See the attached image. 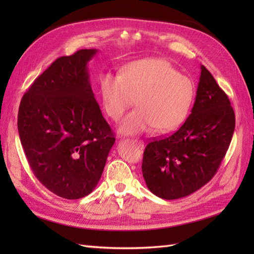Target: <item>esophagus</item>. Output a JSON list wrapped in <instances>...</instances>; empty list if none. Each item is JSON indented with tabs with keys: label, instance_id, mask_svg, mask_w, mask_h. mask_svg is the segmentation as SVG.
Here are the masks:
<instances>
[{
	"label": "esophagus",
	"instance_id": "1",
	"mask_svg": "<svg viewBox=\"0 0 254 254\" xmlns=\"http://www.w3.org/2000/svg\"><path fill=\"white\" fill-rule=\"evenodd\" d=\"M135 142H137V143H139L140 144V146H142V147H143V146H144V144H143V142L141 141V140H134Z\"/></svg>",
	"mask_w": 254,
	"mask_h": 254
}]
</instances>
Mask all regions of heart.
I'll return each instance as SVG.
<instances>
[{"instance_id":"heart-1","label":"heart","mask_w":254,"mask_h":254,"mask_svg":"<svg viewBox=\"0 0 254 254\" xmlns=\"http://www.w3.org/2000/svg\"><path fill=\"white\" fill-rule=\"evenodd\" d=\"M104 110L119 121L136 98L137 108L122 121V134H140L153 128L173 132L187 120L195 99V86L165 59L145 58L122 67L120 75L99 77Z\"/></svg>"}]
</instances>
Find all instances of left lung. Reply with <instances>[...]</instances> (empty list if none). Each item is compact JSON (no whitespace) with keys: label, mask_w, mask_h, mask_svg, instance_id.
<instances>
[{"label":"left lung","mask_w":254,"mask_h":254,"mask_svg":"<svg viewBox=\"0 0 254 254\" xmlns=\"http://www.w3.org/2000/svg\"><path fill=\"white\" fill-rule=\"evenodd\" d=\"M193 109L173 134L145 147L142 173L148 190L173 200L193 194L216 174L231 143L235 114L204 65Z\"/></svg>","instance_id":"obj_1"}]
</instances>
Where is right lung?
<instances>
[{"label": "right lung", "mask_w": 254, "mask_h": 254, "mask_svg": "<svg viewBox=\"0 0 254 254\" xmlns=\"http://www.w3.org/2000/svg\"><path fill=\"white\" fill-rule=\"evenodd\" d=\"M98 51L56 59L23 95L18 131L34 175L59 197L96 188L115 142L91 88L88 63Z\"/></svg>", "instance_id": "1"}]
</instances>
